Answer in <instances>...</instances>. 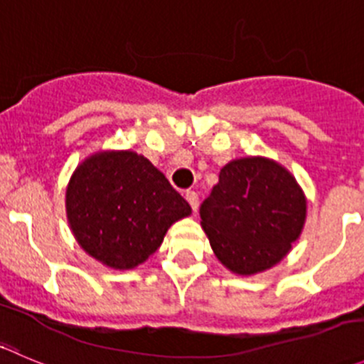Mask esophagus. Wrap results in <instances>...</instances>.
Segmentation results:
<instances>
[{"label": "esophagus", "instance_id": "obj_1", "mask_svg": "<svg viewBox=\"0 0 364 364\" xmlns=\"http://www.w3.org/2000/svg\"><path fill=\"white\" fill-rule=\"evenodd\" d=\"M185 198H186V201L190 203V206H192L193 213H198V208H199V196H198V193L193 192V190H188V192L185 193Z\"/></svg>", "mask_w": 364, "mask_h": 364}]
</instances>
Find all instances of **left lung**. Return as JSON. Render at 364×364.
Listing matches in <instances>:
<instances>
[{
	"label": "left lung",
	"instance_id": "1",
	"mask_svg": "<svg viewBox=\"0 0 364 364\" xmlns=\"http://www.w3.org/2000/svg\"><path fill=\"white\" fill-rule=\"evenodd\" d=\"M201 226L223 266L262 273L289 253L307 215L304 190L285 166L262 156L233 159L203 201Z\"/></svg>",
	"mask_w": 364,
	"mask_h": 364
}]
</instances>
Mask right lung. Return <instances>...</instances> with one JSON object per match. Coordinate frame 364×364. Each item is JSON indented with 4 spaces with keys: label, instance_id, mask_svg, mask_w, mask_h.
<instances>
[{
    "label": "right lung",
    "instance_id": "right-lung-1",
    "mask_svg": "<svg viewBox=\"0 0 364 364\" xmlns=\"http://www.w3.org/2000/svg\"><path fill=\"white\" fill-rule=\"evenodd\" d=\"M192 213L168 179L132 151H100L84 159L66 188L75 239L95 260L132 269L161 246L166 230Z\"/></svg>",
    "mask_w": 364,
    "mask_h": 364
}]
</instances>
